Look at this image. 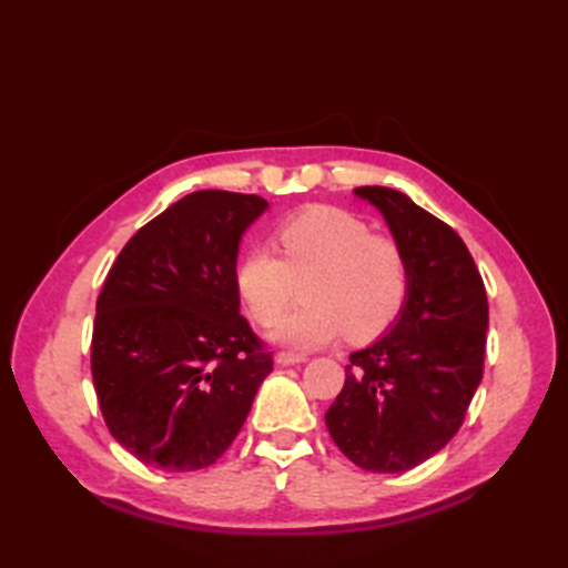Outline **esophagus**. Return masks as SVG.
<instances>
[{
	"label": "esophagus",
	"mask_w": 568,
	"mask_h": 568,
	"mask_svg": "<svg viewBox=\"0 0 568 568\" xmlns=\"http://www.w3.org/2000/svg\"><path fill=\"white\" fill-rule=\"evenodd\" d=\"M275 361L281 366H295V364H303V361H307V356L305 354H293V352H277Z\"/></svg>",
	"instance_id": "esophagus-1"
}]
</instances>
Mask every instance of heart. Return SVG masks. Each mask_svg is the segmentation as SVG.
<instances>
[{"label": "heart", "instance_id": "heart-1", "mask_svg": "<svg viewBox=\"0 0 568 568\" xmlns=\"http://www.w3.org/2000/svg\"><path fill=\"white\" fill-rule=\"evenodd\" d=\"M268 246H251L236 261L234 281L251 317L273 324L303 283L307 303L273 327L283 346L310 352L346 332L366 342L400 315L409 293V265L395 239L373 234L361 216L315 204L275 226Z\"/></svg>", "mask_w": 568, "mask_h": 568}]
</instances>
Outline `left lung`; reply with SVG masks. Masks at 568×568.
Instances as JSON below:
<instances>
[{
    "mask_svg": "<svg viewBox=\"0 0 568 568\" xmlns=\"http://www.w3.org/2000/svg\"><path fill=\"white\" fill-rule=\"evenodd\" d=\"M383 212L409 265L395 327L348 356L327 409L334 444L376 474H400L444 449L484 378L488 297L464 239L400 190H356Z\"/></svg>",
    "mask_w": 568,
    "mask_h": 568,
    "instance_id": "obj_1",
    "label": "left lung"
}]
</instances>
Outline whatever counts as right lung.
I'll return each mask as SVG.
<instances>
[{
    "label": "right lung",
    "instance_id": "right-lung-1",
    "mask_svg": "<svg viewBox=\"0 0 568 568\" xmlns=\"http://www.w3.org/2000/svg\"><path fill=\"white\" fill-rule=\"evenodd\" d=\"M265 207L244 192H192L143 224L106 273L92 381L112 437L143 464L212 466L273 371L234 281L241 234Z\"/></svg>",
    "mask_w": 568,
    "mask_h": 568
}]
</instances>
